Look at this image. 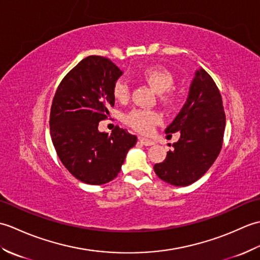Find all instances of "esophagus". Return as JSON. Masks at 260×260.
I'll list each match as a JSON object with an SVG mask.
<instances>
[{"mask_svg":"<svg viewBox=\"0 0 260 260\" xmlns=\"http://www.w3.org/2000/svg\"><path fill=\"white\" fill-rule=\"evenodd\" d=\"M140 142L142 143L143 145L145 146H151V145H154V142L148 140V139H145V137H140Z\"/></svg>","mask_w":260,"mask_h":260,"instance_id":"esophagus-1","label":"esophagus"}]
</instances>
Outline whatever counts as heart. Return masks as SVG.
Listing matches in <instances>:
<instances>
[{"label":"heart","mask_w":260,"mask_h":260,"mask_svg":"<svg viewBox=\"0 0 260 260\" xmlns=\"http://www.w3.org/2000/svg\"><path fill=\"white\" fill-rule=\"evenodd\" d=\"M137 77L158 93V101L165 107L174 108L180 104L181 93L173 88L174 77L169 70L158 66H151L143 69ZM113 95L116 101L126 102L129 97V87L127 82L124 80L116 81L113 87ZM124 120L127 125L140 133H147L158 123L159 116L153 110L134 109L125 115Z\"/></svg>","instance_id":"heart-1"}]
</instances>
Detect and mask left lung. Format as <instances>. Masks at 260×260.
Segmentation results:
<instances>
[{
    "label": "left lung",
    "mask_w": 260,
    "mask_h": 260,
    "mask_svg": "<svg viewBox=\"0 0 260 260\" xmlns=\"http://www.w3.org/2000/svg\"><path fill=\"white\" fill-rule=\"evenodd\" d=\"M225 115L221 93L206 70L199 69L187 101L165 133L180 132L173 151L154 165L159 179L175 186L198 181L211 168L223 143Z\"/></svg>",
    "instance_id": "obj_1"
}]
</instances>
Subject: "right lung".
<instances>
[{
	"instance_id": "right-lung-1",
	"label": "right lung",
	"mask_w": 260,
	"mask_h": 260,
	"mask_svg": "<svg viewBox=\"0 0 260 260\" xmlns=\"http://www.w3.org/2000/svg\"><path fill=\"white\" fill-rule=\"evenodd\" d=\"M121 71L108 58L89 56L58 86L50 110V135L60 161L76 179L101 185L120 172L137 137L116 126L101 133L99 121L115 104L113 87Z\"/></svg>"
}]
</instances>
